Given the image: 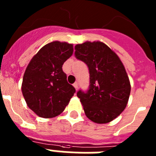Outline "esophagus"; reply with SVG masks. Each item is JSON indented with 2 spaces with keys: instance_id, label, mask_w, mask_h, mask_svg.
<instances>
[{
  "instance_id": "esophagus-1",
  "label": "esophagus",
  "mask_w": 156,
  "mask_h": 156,
  "mask_svg": "<svg viewBox=\"0 0 156 156\" xmlns=\"http://www.w3.org/2000/svg\"><path fill=\"white\" fill-rule=\"evenodd\" d=\"M73 87H74V88H75L76 90H77V89H78V83H73Z\"/></svg>"
}]
</instances>
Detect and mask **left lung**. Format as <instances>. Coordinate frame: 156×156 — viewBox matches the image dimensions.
<instances>
[{
  "label": "left lung",
  "instance_id": "obj_1",
  "mask_svg": "<svg viewBox=\"0 0 156 156\" xmlns=\"http://www.w3.org/2000/svg\"><path fill=\"white\" fill-rule=\"evenodd\" d=\"M75 56L89 69L90 87L79 90L85 115L96 123H108L125 109L130 94V83L120 58L101 41H86L75 46Z\"/></svg>",
  "mask_w": 156,
  "mask_h": 156
}]
</instances>
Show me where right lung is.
Returning <instances> with one entry per match:
<instances>
[{"mask_svg": "<svg viewBox=\"0 0 156 156\" xmlns=\"http://www.w3.org/2000/svg\"><path fill=\"white\" fill-rule=\"evenodd\" d=\"M73 45L53 41L41 48L27 66L22 92L29 108L38 116L53 118L64 111L76 92L62 70Z\"/></svg>", "mask_w": 156, "mask_h": 156, "instance_id": "right-lung-1", "label": "right lung"}]
</instances>
